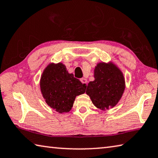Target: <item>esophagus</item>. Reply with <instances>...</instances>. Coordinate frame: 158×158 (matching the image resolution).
<instances>
[{"label":"esophagus","mask_w":158,"mask_h":158,"mask_svg":"<svg viewBox=\"0 0 158 158\" xmlns=\"http://www.w3.org/2000/svg\"><path fill=\"white\" fill-rule=\"evenodd\" d=\"M81 82L82 84H84V85H87V79H85V77H82V78H81Z\"/></svg>","instance_id":"1"}]
</instances>
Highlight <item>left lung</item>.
I'll list each match as a JSON object with an SVG mask.
<instances>
[{"instance_id": "1", "label": "left lung", "mask_w": 158, "mask_h": 158, "mask_svg": "<svg viewBox=\"0 0 158 158\" xmlns=\"http://www.w3.org/2000/svg\"><path fill=\"white\" fill-rule=\"evenodd\" d=\"M94 81L87 85L86 94L101 110L115 107L126 89L123 72L112 62H98L94 71Z\"/></svg>"}]
</instances>
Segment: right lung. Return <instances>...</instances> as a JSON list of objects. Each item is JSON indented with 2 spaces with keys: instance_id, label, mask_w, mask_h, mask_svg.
<instances>
[{
  "instance_id": "add662e5",
  "label": "right lung",
  "mask_w": 158,
  "mask_h": 158,
  "mask_svg": "<svg viewBox=\"0 0 158 158\" xmlns=\"http://www.w3.org/2000/svg\"><path fill=\"white\" fill-rule=\"evenodd\" d=\"M40 85L46 104L60 114L70 111L76 96L84 94L87 87L69 73L62 62L49 63L41 74Z\"/></svg>"
}]
</instances>
